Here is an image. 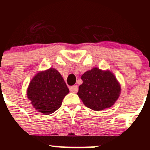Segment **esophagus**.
<instances>
[{
    "instance_id": "1",
    "label": "esophagus",
    "mask_w": 150,
    "mask_h": 150,
    "mask_svg": "<svg viewBox=\"0 0 150 150\" xmlns=\"http://www.w3.org/2000/svg\"><path fill=\"white\" fill-rule=\"evenodd\" d=\"M70 91L73 93H77L78 91V86L77 85H73L70 87Z\"/></svg>"
}]
</instances>
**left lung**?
I'll return each instance as SVG.
<instances>
[{
	"label": "left lung",
	"mask_w": 150,
	"mask_h": 150,
	"mask_svg": "<svg viewBox=\"0 0 150 150\" xmlns=\"http://www.w3.org/2000/svg\"><path fill=\"white\" fill-rule=\"evenodd\" d=\"M81 79L82 84L77 95L87 107L94 111L111 107L119 97L121 87L111 70L96 67L85 72Z\"/></svg>",
	"instance_id": "left-lung-1"
}]
</instances>
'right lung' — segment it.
I'll return each instance as SVG.
<instances>
[{"instance_id":"1","label":"right lung","mask_w":150,"mask_h":150,"mask_svg":"<svg viewBox=\"0 0 150 150\" xmlns=\"http://www.w3.org/2000/svg\"><path fill=\"white\" fill-rule=\"evenodd\" d=\"M69 92L59 72L51 68L34 75L27 87V95L38 112L49 115L61 107Z\"/></svg>"}]
</instances>
